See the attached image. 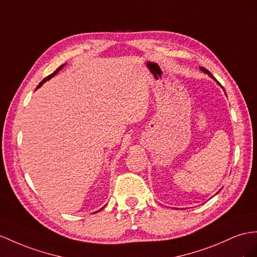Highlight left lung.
Listing matches in <instances>:
<instances>
[{
    "mask_svg": "<svg viewBox=\"0 0 257 257\" xmlns=\"http://www.w3.org/2000/svg\"><path fill=\"white\" fill-rule=\"evenodd\" d=\"M200 69H201V70H202L203 72H205V74H207V75H208V76H209L210 78H212V79H214V80H215V81L217 82V84H218V85H220V87L222 88V85H221V84H220V83H219L218 81H217V80H216V79H215V78H214V77L212 76V74H210V72H209V71H208L207 69H205V68H204V67H200ZM222 89H223V88H222ZM223 91H225V90H223ZM225 93H226V92H225ZM218 192H219V191H218ZM218 192H217V193H218Z\"/></svg>",
    "mask_w": 257,
    "mask_h": 257,
    "instance_id": "8db88e82",
    "label": "left lung"
}]
</instances>
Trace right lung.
Returning a JSON list of instances; mask_svg holds the SVG:
<instances>
[{
	"label": "right lung",
	"instance_id": "right-lung-1",
	"mask_svg": "<svg viewBox=\"0 0 257 257\" xmlns=\"http://www.w3.org/2000/svg\"><path fill=\"white\" fill-rule=\"evenodd\" d=\"M65 65H66V64H64V65L60 66V67H58V68H57V69H56V70H55L54 72H52V74H51V75H49V76H48L47 78H44V79H43V80H42V81H41L40 83H39V85H38V87H37V89H39V88H40V87H41V85H42V84H43L44 82H47L48 80H50V79H51L52 77H54V76H55L56 74H58V72H60V70H61V69H62V68L64 67V66H65ZM103 208H104V207H102L101 209H98V210H96V212H94V213H98V212H101V210H102Z\"/></svg>",
	"mask_w": 257,
	"mask_h": 257
}]
</instances>
